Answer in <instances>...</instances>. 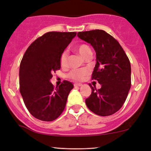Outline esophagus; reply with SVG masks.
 I'll list each match as a JSON object with an SVG mask.
<instances>
[{
    "label": "esophagus",
    "mask_w": 151,
    "mask_h": 151,
    "mask_svg": "<svg viewBox=\"0 0 151 151\" xmlns=\"http://www.w3.org/2000/svg\"><path fill=\"white\" fill-rule=\"evenodd\" d=\"M82 85V84H80V83H75L74 84V86H75V87H77V86H81Z\"/></svg>",
    "instance_id": "obj_1"
}]
</instances>
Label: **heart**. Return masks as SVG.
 <instances>
[{
  "mask_svg": "<svg viewBox=\"0 0 151 151\" xmlns=\"http://www.w3.org/2000/svg\"><path fill=\"white\" fill-rule=\"evenodd\" d=\"M76 50L84 59H86L89 55H92V51L87 45L81 44L78 45V47H76ZM67 51H64L61 54L60 58V63L62 67H65L67 66ZM89 70L87 69H74L70 72L69 77L75 81H82L89 74Z\"/></svg>",
  "mask_w": 151,
  "mask_h": 151,
  "instance_id": "obj_1",
  "label": "heart"
}]
</instances>
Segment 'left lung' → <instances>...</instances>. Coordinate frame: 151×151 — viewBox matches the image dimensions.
<instances>
[{
	"instance_id": "1",
	"label": "left lung",
	"mask_w": 151,
	"mask_h": 151,
	"mask_svg": "<svg viewBox=\"0 0 151 151\" xmlns=\"http://www.w3.org/2000/svg\"><path fill=\"white\" fill-rule=\"evenodd\" d=\"M78 36L89 43L96 53L92 79L101 84L100 89L91 86L86 106L95 114L109 116L122 106L131 85L129 59L119 43L103 30L78 32Z\"/></svg>"
}]
</instances>
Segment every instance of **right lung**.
<instances>
[{
  "label": "right lung",
  "mask_w": 151,
  "mask_h": 151,
  "mask_svg": "<svg viewBox=\"0 0 151 151\" xmlns=\"http://www.w3.org/2000/svg\"><path fill=\"white\" fill-rule=\"evenodd\" d=\"M76 32H51L33 42L20 65V92L29 113L42 121L51 122L63 112L73 85L64 81L58 87L50 82L52 73L60 69V58Z\"/></svg>",
  "instance_id": "add662e5"
}]
</instances>
